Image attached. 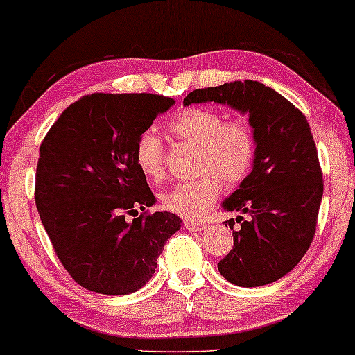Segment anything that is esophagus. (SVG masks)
I'll use <instances>...</instances> for the list:
<instances>
[{"label": "esophagus", "instance_id": "1", "mask_svg": "<svg viewBox=\"0 0 355 355\" xmlns=\"http://www.w3.org/2000/svg\"><path fill=\"white\" fill-rule=\"evenodd\" d=\"M184 227H186L187 231H203L207 227V225L202 221H186L184 223Z\"/></svg>", "mask_w": 355, "mask_h": 355}]
</instances>
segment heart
Listing matches in <instances>:
<instances>
[{"label": "heart", "instance_id": "heart-1", "mask_svg": "<svg viewBox=\"0 0 355 355\" xmlns=\"http://www.w3.org/2000/svg\"><path fill=\"white\" fill-rule=\"evenodd\" d=\"M168 132L182 142L197 145L192 181L179 182L162 196L164 210L196 220L205 215L223 191V181L236 186L249 176L257 157V140L249 121L225 119L216 110L189 106L174 114ZM134 159L148 181H159L164 173V145L153 129L144 130L134 147Z\"/></svg>", "mask_w": 355, "mask_h": 355}]
</instances>
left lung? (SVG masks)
Wrapping results in <instances>:
<instances>
[{
  "instance_id": "obj_1",
  "label": "left lung",
  "mask_w": 355,
  "mask_h": 355,
  "mask_svg": "<svg viewBox=\"0 0 355 355\" xmlns=\"http://www.w3.org/2000/svg\"><path fill=\"white\" fill-rule=\"evenodd\" d=\"M207 101L249 113L257 140L254 168L223 202L226 211L250 218L226 221L231 230L236 223L241 227L218 270L242 288L270 284L299 263L317 230L323 179L313 135L302 111L257 80L197 89L184 105Z\"/></svg>"
}]
</instances>
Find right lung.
<instances>
[{
  "label": "right lung",
  "instance_id": "1",
  "mask_svg": "<svg viewBox=\"0 0 355 355\" xmlns=\"http://www.w3.org/2000/svg\"><path fill=\"white\" fill-rule=\"evenodd\" d=\"M173 105L153 94L85 95L43 139L37 210L58 259L82 288L106 295L139 291L181 227L169 211L148 215L155 196L134 159L139 135ZM128 214L138 218L128 222Z\"/></svg>",
  "mask_w": 355,
  "mask_h": 355
}]
</instances>
